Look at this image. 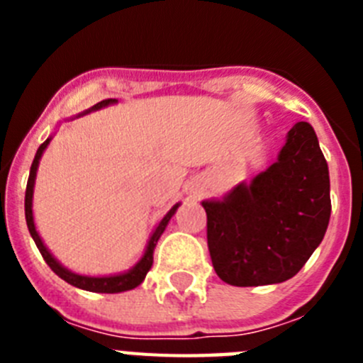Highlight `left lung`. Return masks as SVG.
Segmentation results:
<instances>
[{"label": "left lung", "mask_w": 363, "mask_h": 363, "mask_svg": "<svg viewBox=\"0 0 363 363\" xmlns=\"http://www.w3.org/2000/svg\"><path fill=\"white\" fill-rule=\"evenodd\" d=\"M201 205L213 267L225 284L258 287L293 278L331 218L329 167L313 127L298 121L271 167Z\"/></svg>", "instance_id": "1"}]
</instances>
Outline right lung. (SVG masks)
I'll return each mask as SVG.
<instances>
[{"label":"right lung","instance_id":"1","mask_svg":"<svg viewBox=\"0 0 363 363\" xmlns=\"http://www.w3.org/2000/svg\"><path fill=\"white\" fill-rule=\"evenodd\" d=\"M114 104H118V99H104V101H99V104L92 105L89 111L78 114V118L83 116V114H89V112H92V111H99V108H104V107H107V105H114ZM50 140H52V136L47 138V140L41 143L40 149H38V152H36V156H34V162H32V165H30V174H28V182H27V192H25V218H27V227H28V233H30L32 240L36 242L38 249H40L41 256H43V259L47 262V265H49V267L52 269V271L56 272L57 277L62 278V280H65L67 284L74 285V287H78V289L91 291V293H108V294L123 293V291L134 289V287H138V285L145 280L147 272H149L150 267H152L154 247H156L160 236H162L163 230H165L167 223H169V221H171V218L174 216V213H176V209L179 207V203H176L174 207H172V209L169 211V213H167L162 220H160V223L156 225V229H154L152 234H150L149 242H147L145 252H143V256L140 258V262H138L133 269H129V271H125V272H120V274H111V277H85V274H78V272L69 271V269L63 267V265L60 264V262H57L52 255H50V251L47 249V245L43 243V240L40 238V234H38V230H36V225H34V214H32V196H34L36 172H38V167H40L41 156H43L45 149H47V145L50 143Z\"/></svg>","mask_w":363,"mask_h":363}]
</instances>
